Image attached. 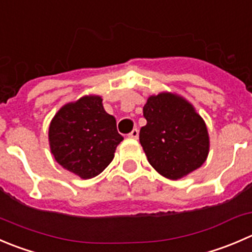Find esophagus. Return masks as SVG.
<instances>
[{
  "label": "esophagus",
  "instance_id": "34e87169",
  "mask_svg": "<svg viewBox=\"0 0 252 252\" xmlns=\"http://www.w3.org/2000/svg\"><path fill=\"white\" fill-rule=\"evenodd\" d=\"M128 136H129V138H131V139H138L139 130H138V129H133V130H131L130 133L128 134Z\"/></svg>",
  "mask_w": 252,
  "mask_h": 252
}]
</instances>
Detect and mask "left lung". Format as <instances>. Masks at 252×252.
I'll return each instance as SVG.
<instances>
[{
    "instance_id": "obj_1",
    "label": "left lung",
    "mask_w": 252,
    "mask_h": 252,
    "mask_svg": "<svg viewBox=\"0 0 252 252\" xmlns=\"http://www.w3.org/2000/svg\"><path fill=\"white\" fill-rule=\"evenodd\" d=\"M143 113L146 126H141L139 140L160 175L178 180L203 165L209 153L208 130L189 102L161 92L149 97Z\"/></svg>"
}]
</instances>
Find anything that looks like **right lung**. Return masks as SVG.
<instances>
[{"instance_id":"add662e5","label":"right lung","mask_w":252,"mask_h":252,"mask_svg":"<svg viewBox=\"0 0 252 252\" xmlns=\"http://www.w3.org/2000/svg\"><path fill=\"white\" fill-rule=\"evenodd\" d=\"M123 136L99 96H84L61 107L49 126L50 151L56 162L81 178L99 175L113 160Z\"/></svg>"}]
</instances>
